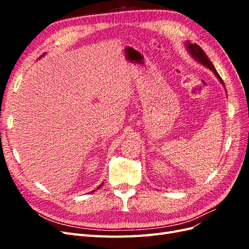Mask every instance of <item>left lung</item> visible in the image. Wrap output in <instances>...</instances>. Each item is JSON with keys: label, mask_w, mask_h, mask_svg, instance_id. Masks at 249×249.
<instances>
[{"label": "left lung", "mask_w": 249, "mask_h": 249, "mask_svg": "<svg viewBox=\"0 0 249 249\" xmlns=\"http://www.w3.org/2000/svg\"><path fill=\"white\" fill-rule=\"evenodd\" d=\"M187 48H188V51L190 52V54L192 55V57H193L195 60H197V61H198L199 63H201L202 65L207 66L208 69H210L211 71H214V73L216 74V77H217L218 79H219V81L222 83V85L224 86L223 80H222L221 77L219 76V73L217 72V71L215 70L214 65L212 64V62L210 61V59H209L208 56L206 55V53L203 52V50L198 46V44H196V43H191V42H189V41H187Z\"/></svg>", "instance_id": "obj_1"}]
</instances>
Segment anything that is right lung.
I'll use <instances>...</instances> for the list:
<instances>
[{
  "mask_svg": "<svg viewBox=\"0 0 249 249\" xmlns=\"http://www.w3.org/2000/svg\"><path fill=\"white\" fill-rule=\"evenodd\" d=\"M102 185H103V183H102V184H101V185H100V186H99V187H97V189H100V188H101V187H102Z\"/></svg>",
  "mask_w": 249,
  "mask_h": 249,
  "instance_id": "add662e5",
  "label": "right lung"
}]
</instances>
